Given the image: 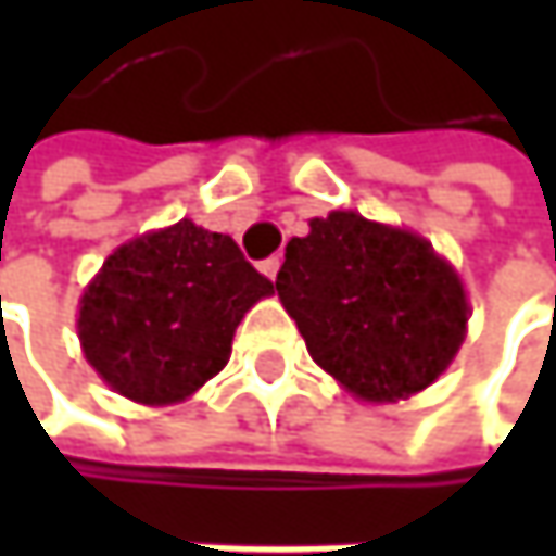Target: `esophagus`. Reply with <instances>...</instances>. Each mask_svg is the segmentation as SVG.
<instances>
[{
	"label": "esophagus",
	"instance_id": "1",
	"mask_svg": "<svg viewBox=\"0 0 556 556\" xmlns=\"http://www.w3.org/2000/svg\"><path fill=\"white\" fill-rule=\"evenodd\" d=\"M279 264H282V257H279V254H274V257H267V261L261 264V270H264L267 277L274 279L279 274Z\"/></svg>",
	"mask_w": 556,
	"mask_h": 556
}]
</instances>
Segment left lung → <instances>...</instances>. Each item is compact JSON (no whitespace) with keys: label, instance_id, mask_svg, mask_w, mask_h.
Returning <instances> with one entry per match:
<instances>
[{"label":"left lung","instance_id":"left-lung-1","mask_svg":"<svg viewBox=\"0 0 556 556\" xmlns=\"http://www.w3.org/2000/svg\"><path fill=\"white\" fill-rule=\"evenodd\" d=\"M277 292L312 361L361 399L431 387L467 331V295L434 248L357 212L286 244Z\"/></svg>","mask_w":556,"mask_h":556}]
</instances>
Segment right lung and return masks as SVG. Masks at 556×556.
<instances>
[{
  "mask_svg": "<svg viewBox=\"0 0 556 556\" xmlns=\"http://www.w3.org/2000/svg\"><path fill=\"white\" fill-rule=\"evenodd\" d=\"M270 292L228 235L182 218L102 264L79 302V341L115 392L167 405L228 364L235 328Z\"/></svg>",
  "mask_w": 556,
  "mask_h": 556,
  "instance_id": "right-lung-1",
  "label": "right lung"
}]
</instances>
